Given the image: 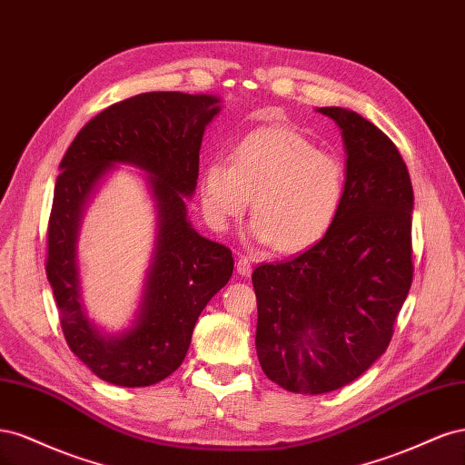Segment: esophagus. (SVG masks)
Here are the masks:
<instances>
[{
  "label": "esophagus",
  "mask_w": 465,
  "mask_h": 465,
  "mask_svg": "<svg viewBox=\"0 0 465 465\" xmlns=\"http://www.w3.org/2000/svg\"><path fill=\"white\" fill-rule=\"evenodd\" d=\"M236 272L241 273L242 277H248L252 273V260L248 256H238L236 262Z\"/></svg>",
  "instance_id": "1"
}]
</instances>
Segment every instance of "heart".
Segmentation results:
<instances>
[{
    "mask_svg": "<svg viewBox=\"0 0 465 465\" xmlns=\"http://www.w3.org/2000/svg\"><path fill=\"white\" fill-rule=\"evenodd\" d=\"M343 195V163L287 128L250 132L234 147L232 163L207 164L202 182V205L211 227L229 229L254 198L252 238L275 242L285 254L312 246L328 232Z\"/></svg>",
    "mask_w": 465,
    "mask_h": 465,
    "instance_id": "1",
    "label": "heart"
}]
</instances>
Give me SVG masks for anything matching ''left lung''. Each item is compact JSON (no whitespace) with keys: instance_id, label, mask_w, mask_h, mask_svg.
Returning <instances> with one entry per match:
<instances>
[{"instance_id":"1","label":"left lung","mask_w":465,"mask_h":465,"mask_svg":"<svg viewBox=\"0 0 465 465\" xmlns=\"http://www.w3.org/2000/svg\"><path fill=\"white\" fill-rule=\"evenodd\" d=\"M341 128L345 195L320 241L252 273L256 349L272 382L326 393L384 353L413 281L410 173L391 139L353 110L318 108Z\"/></svg>"}]
</instances>
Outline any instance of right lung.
<instances>
[{"label":"right lung","mask_w":465,"mask_h":465,"mask_svg":"<svg viewBox=\"0 0 465 465\" xmlns=\"http://www.w3.org/2000/svg\"><path fill=\"white\" fill-rule=\"evenodd\" d=\"M219 98L143 93L91 118L65 151L48 219L46 275L69 349L104 382L139 388L171 376L184 361L205 304L232 275V252L207 241L186 219L200 171L205 125ZM128 162L149 172L160 209V236L136 326L110 338L88 322L78 302L74 238L80 209L109 166Z\"/></svg>","instance_id":"add662e5"}]
</instances>
